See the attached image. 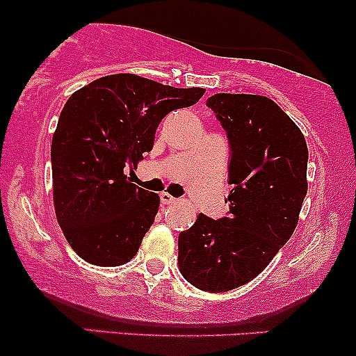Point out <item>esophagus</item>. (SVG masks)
Listing matches in <instances>:
<instances>
[{
    "label": "esophagus",
    "mask_w": 356,
    "mask_h": 356,
    "mask_svg": "<svg viewBox=\"0 0 356 356\" xmlns=\"http://www.w3.org/2000/svg\"><path fill=\"white\" fill-rule=\"evenodd\" d=\"M175 201H177V199L172 197L170 194H167V192H162V194H161V202L162 204H174Z\"/></svg>",
    "instance_id": "obj_1"
}]
</instances>
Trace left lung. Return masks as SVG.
I'll return each instance as SVG.
<instances>
[{
    "instance_id": "1",
    "label": "left lung",
    "mask_w": 356,
    "mask_h": 356,
    "mask_svg": "<svg viewBox=\"0 0 356 356\" xmlns=\"http://www.w3.org/2000/svg\"><path fill=\"white\" fill-rule=\"evenodd\" d=\"M207 107L229 140V214H199L179 234V269L195 288L222 293L254 280L295 232L308 191V147L268 97L216 93Z\"/></svg>"
}]
</instances>
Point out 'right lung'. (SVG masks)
Instances as JSON below:
<instances>
[{"mask_svg":"<svg viewBox=\"0 0 356 356\" xmlns=\"http://www.w3.org/2000/svg\"><path fill=\"white\" fill-rule=\"evenodd\" d=\"M204 92L117 73L67 100L51 140L53 204L81 259L120 266L137 254L161 199L130 182L124 170L152 150L167 113L197 104Z\"/></svg>","mask_w":356,"mask_h":356,"instance_id":"1","label":"right lung"}]
</instances>
